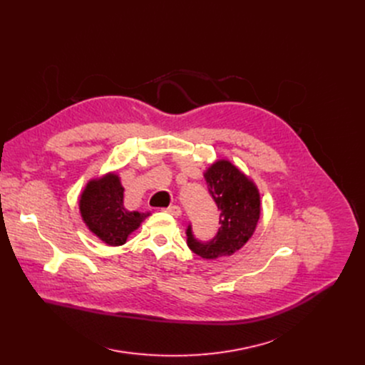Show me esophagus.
Masks as SVG:
<instances>
[{"label":"esophagus","instance_id":"34e87169","mask_svg":"<svg viewBox=\"0 0 365 365\" xmlns=\"http://www.w3.org/2000/svg\"><path fill=\"white\" fill-rule=\"evenodd\" d=\"M168 214H170V215H173V217H180L182 215V210H180V206H178V205H173V206H169V207H166L165 210Z\"/></svg>","mask_w":365,"mask_h":365}]
</instances>
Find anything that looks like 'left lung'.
I'll list each match as a JSON object with an SVG mask.
<instances>
[{"label": "left lung", "mask_w": 365, "mask_h": 365, "mask_svg": "<svg viewBox=\"0 0 365 365\" xmlns=\"http://www.w3.org/2000/svg\"><path fill=\"white\" fill-rule=\"evenodd\" d=\"M203 176L221 211V228L214 240L202 242L193 237L189 227L187 245L205 259H217L232 255L252 237L262 214V200L257 185L230 160L214 162Z\"/></svg>", "instance_id": "obj_1"}]
</instances>
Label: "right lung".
I'll use <instances>...</instances> for the list:
<instances>
[{
    "label": "right lung",
    "instance_id": "add662e5",
    "mask_svg": "<svg viewBox=\"0 0 365 365\" xmlns=\"http://www.w3.org/2000/svg\"><path fill=\"white\" fill-rule=\"evenodd\" d=\"M79 212L88 230L102 242L118 247L127 242L150 212L128 211L124 187L115 172L91 179L79 197Z\"/></svg>",
    "mask_w": 365,
    "mask_h": 365
}]
</instances>
